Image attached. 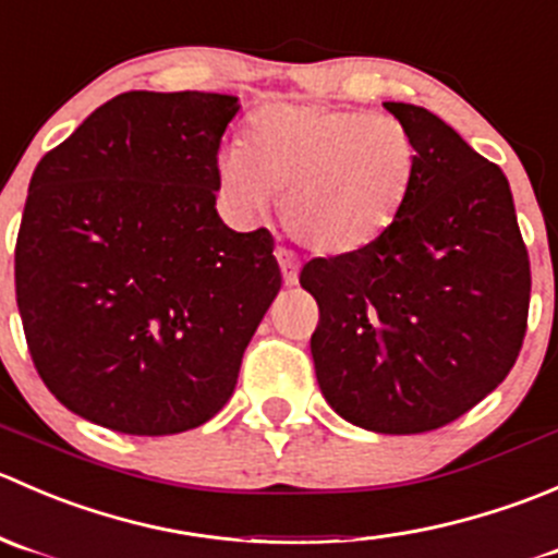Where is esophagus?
<instances>
[{
  "instance_id": "obj_1",
  "label": "esophagus",
  "mask_w": 558,
  "mask_h": 558,
  "mask_svg": "<svg viewBox=\"0 0 558 558\" xmlns=\"http://www.w3.org/2000/svg\"><path fill=\"white\" fill-rule=\"evenodd\" d=\"M274 255H277V263H279V268H281V279H284V284H295L298 281V260H295V255H292L290 250H277L274 252Z\"/></svg>"
}]
</instances>
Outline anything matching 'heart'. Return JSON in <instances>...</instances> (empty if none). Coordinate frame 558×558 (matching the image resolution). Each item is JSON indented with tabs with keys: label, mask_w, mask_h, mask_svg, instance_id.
<instances>
[{
	"label": "heart",
	"mask_w": 558,
	"mask_h": 558,
	"mask_svg": "<svg viewBox=\"0 0 558 558\" xmlns=\"http://www.w3.org/2000/svg\"><path fill=\"white\" fill-rule=\"evenodd\" d=\"M417 170V146L393 116L279 102L257 110L244 146L222 148L217 181L230 206L260 211L281 192L287 233L319 255H350L393 225Z\"/></svg>",
	"instance_id": "b5f03b06"
}]
</instances>
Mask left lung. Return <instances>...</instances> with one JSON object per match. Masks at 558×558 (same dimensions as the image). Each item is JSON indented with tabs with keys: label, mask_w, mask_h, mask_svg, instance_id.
Listing matches in <instances>:
<instances>
[{
	"label": "left lung",
	"mask_w": 558,
	"mask_h": 558,
	"mask_svg": "<svg viewBox=\"0 0 558 558\" xmlns=\"http://www.w3.org/2000/svg\"><path fill=\"white\" fill-rule=\"evenodd\" d=\"M385 108L417 146L404 208L363 250L308 260L301 287L319 308L312 357L325 401L368 432L423 434L510 374L532 274L499 165L432 110Z\"/></svg>",
	"instance_id": "obj_1"
}]
</instances>
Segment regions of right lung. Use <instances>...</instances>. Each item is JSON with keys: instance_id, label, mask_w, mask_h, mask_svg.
<instances>
[{"instance_id": "add662e5", "label": "right lung", "mask_w": 558, "mask_h": 558, "mask_svg": "<svg viewBox=\"0 0 558 558\" xmlns=\"http://www.w3.org/2000/svg\"><path fill=\"white\" fill-rule=\"evenodd\" d=\"M239 97L124 92L37 162L15 241V301L46 388L135 437L211 421L281 287L266 228L217 214V154Z\"/></svg>"}]
</instances>
